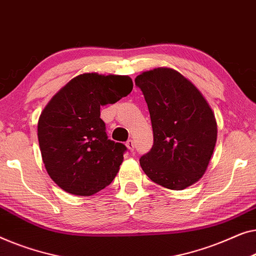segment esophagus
I'll return each instance as SVG.
<instances>
[{
  "instance_id": "34e87169",
  "label": "esophagus",
  "mask_w": 256,
  "mask_h": 256,
  "mask_svg": "<svg viewBox=\"0 0 256 256\" xmlns=\"http://www.w3.org/2000/svg\"><path fill=\"white\" fill-rule=\"evenodd\" d=\"M125 145H126L128 148L130 150V152H133V150H134V142H133L132 139H128Z\"/></svg>"
}]
</instances>
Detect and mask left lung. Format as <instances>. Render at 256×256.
I'll return each instance as SVG.
<instances>
[{"instance_id": "obj_1", "label": "left lung", "mask_w": 256, "mask_h": 256, "mask_svg": "<svg viewBox=\"0 0 256 256\" xmlns=\"http://www.w3.org/2000/svg\"><path fill=\"white\" fill-rule=\"evenodd\" d=\"M148 106L154 144L140 158L153 182L183 190L204 175L217 142L211 106L192 81L178 70L156 67L136 78Z\"/></svg>"}]
</instances>
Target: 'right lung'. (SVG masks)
Returning a JSON list of instances; mask_svg holds the SVG:
<instances>
[{
  "mask_svg": "<svg viewBox=\"0 0 256 256\" xmlns=\"http://www.w3.org/2000/svg\"><path fill=\"white\" fill-rule=\"evenodd\" d=\"M128 75L84 73L67 82L46 104L38 142L48 174L72 195L92 196L116 178L126 147L108 139L100 106L132 92Z\"/></svg>",
  "mask_w": 256,
  "mask_h": 256,
  "instance_id": "right-lung-1",
  "label": "right lung"
}]
</instances>
